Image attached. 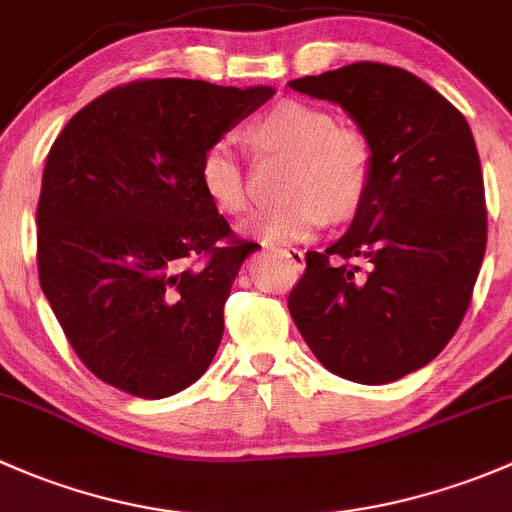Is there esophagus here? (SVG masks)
Here are the masks:
<instances>
[{
  "mask_svg": "<svg viewBox=\"0 0 512 512\" xmlns=\"http://www.w3.org/2000/svg\"><path fill=\"white\" fill-rule=\"evenodd\" d=\"M276 251L283 258H288V261H291L295 268H303L305 266V254L300 249H291V246H288V249H276Z\"/></svg>",
  "mask_w": 512,
  "mask_h": 512,
  "instance_id": "1",
  "label": "esophagus"
}]
</instances>
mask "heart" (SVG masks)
<instances>
[{
	"instance_id": "b5f03b06",
	"label": "heart",
	"mask_w": 512,
	"mask_h": 512,
	"mask_svg": "<svg viewBox=\"0 0 512 512\" xmlns=\"http://www.w3.org/2000/svg\"><path fill=\"white\" fill-rule=\"evenodd\" d=\"M258 142L295 155L286 204L251 214L241 231L263 244L283 246L318 234L333 217L355 212L372 177V150L360 133L335 128V118L318 105L281 100L256 120ZM199 184L221 212L236 214L249 204L244 160L229 138L214 140L199 160Z\"/></svg>"
}]
</instances>
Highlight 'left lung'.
Listing matches in <instances>:
<instances>
[{
  "mask_svg": "<svg viewBox=\"0 0 512 512\" xmlns=\"http://www.w3.org/2000/svg\"><path fill=\"white\" fill-rule=\"evenodd\" d=\"M340 105L372 150L350 229L288 298L320 365L387 384L429 365L461 325L486 256V192L466 118L414 73L360 61L288 81Z\"/></svg>",
  "mask_w": 512,
  "mask_h": 512,
  "instance_id": "1",
  "label": "left lung"
}]
</instances>
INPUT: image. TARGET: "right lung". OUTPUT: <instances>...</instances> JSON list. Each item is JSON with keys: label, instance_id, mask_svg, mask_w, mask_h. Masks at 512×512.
<instances>
[{"label": "right lung", "instance_id": "right-lung-1", "mask_svg": "<svg viewBox=\"0 0 512 512\" xmlns=\"http://www.w3.org/2000/svg\"><path fill=\"white\" fill-rule=\"evenodd\" d=\"M273 93L135 81L91 100L51 145L36 212L41 291L98 379L162 399L212 365L236 273L261 246L231 234L199 160Z\"/></svg>", "mask_w": 512, "mask_h": 512}]
</instances>
